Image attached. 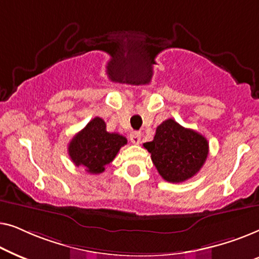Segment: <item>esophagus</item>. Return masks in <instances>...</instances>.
I'll list each match as a JSON object with an SVG mask.
<instances>
[{"instance_id": "obj_1", "label": "esophagus", "mask_w": 259, "mask_h": 259, "mask_svg": "<svg viewBox=\"0 0 259 259\" xmlns=\"http://www.w3.org/2000/svg\"><path fill=\"white\" fill-rule=\"evenodd\" d=\"M130 139H131V143L138 145L141 140V133L139 131H133V132L130 134Z\"/></svg>"}]
</instances>
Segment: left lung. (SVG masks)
Wrapping results in <instances>:
<instances>
[{
	"instance_id": "8db88e82",
	"label": "left lung",
	"mask_w": 259,
	"mask_h": 259,
	"mask_svg": "<svg viewBox=\"0 0 259 259\" xmlns=\"http://www.w3.org/2000/svg\"><path fill=\"white\" fill-rule=\"evenodd\" d=\"M144 147L151 153L159 175L169 183H182L192 178L203 167L208 154L207 140L173 119L160 123L154 139L145 143Z\"/></svg>"
}]
</instances>
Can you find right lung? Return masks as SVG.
Returning <instances> with one entry per match:
<instances>
[{"label":"right lung","mask_w":259,"mask_h":259,"mask_svg":"<svg viewBox=\"0 0 259 259\" xmlns=\"http://www.w3.org/2000/svg\"><path fill=\"white\" fill-rule=\"evenodd\" d=\"M126 144L125 137L107 132L104 120L97 116L70 140L68 154L76 166H82L92 175H99Z\"/></svg>","instance_id":"add662e5"}]
</instances>
